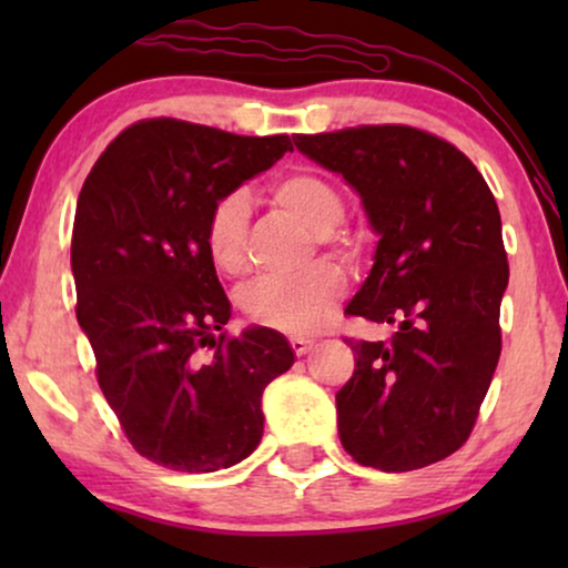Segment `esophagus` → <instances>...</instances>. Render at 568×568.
<instances>
[{"instance_id": "obj_1", "label": "esophagus", "mask_w": 568, "mask_h": 568, "mask_svg": "<svg viewBox=\"0 0 568 568\" xmlns=\"http://www.w3.org/2000/svg\"><path fill=\"white\" fill-rule=\"evenodd\" d=\"M290 344H292L294 354H297V356L307 354L310 348H313V341H310V338H302V336H292V338H290Z\"/></svg>"}]
</instances>
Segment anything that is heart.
Returning <instances> with one entry per match:
<instances>
[{
	"label": "heart",
	"mask_w": 568,
	"mask_h": 568,
	"mask_svg": "<svg viewBox=\"0 0 568 568\" xmlns=\"http://www.w3.org/2000/svg\"><path fill=\"white\" fill-rule=\"evenodd\" d=\"M271 201L323 243H331V235H336L346 220V201L336 185L307 170L278 178L271 189ZM247 235L251 204L243 193L216 201L206 220V251L222 274L240 276L247 268ZM344 292V271L336 263H317L297 278L253 282L240 292V307L247 321L263 328L313 333L328 323Z\"/></svg>",
	"instance_id": "1"
}]
</instances>
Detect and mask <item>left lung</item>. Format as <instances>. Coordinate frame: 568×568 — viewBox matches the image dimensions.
<instances>
[{
    "mask_svg": "<svg viewBox=\"0 0 568 568\" xmlns=\"http://www.w3.org/2000/svg\"><path fill=\"white\" fill-rule=\"evenodd\" d=\"M292 139L344 175L379 237L346 313L395 325L390 341L346 338L356 369L336 393L341 445L385 473L445 460L470 437L501 354L509 263L494 193L457 146L414 126Z\"/></svg>",
    "mask_w": 568,
    "mask_h": 568,
    "instance_id": "left-lung-1",
    "label": "left lung"
}]
</instances>
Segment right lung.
<instances>
[{"mask_svg":"<svg viewBox=\"0 0 568 568\" xmlns=\"http://www.w3.org/2000/svg\"><path fill=\"white\" fill-rule=\"evenodd\" d=\"M284 152L286 134L139 121L108 144L77 199V323L98 385L136 453L170 470L245 460L263 437V390L294 364L278 331L222 333L232 307L206 251L212 206Z\"/></svg>","mask_w":568,"mask_h":568,"instance_id":"1","label":"right lung"}]
</instances>
